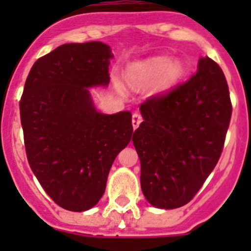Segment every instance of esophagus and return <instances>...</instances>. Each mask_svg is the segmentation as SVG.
Masks as SVG:
<instances>
[{
    "instance_id": "1",
    "label": "esophagus",
    "mask_w": 251,
    "mask_h": 251,
    "mask_svg": "<svg viewBox=\"0 0 251 251\" xmlns=\"http://www.w3.org/2000/svg\"><path fill=\"white\" fill-rule=\"evenodd\" d=\"M142 121H143V117H142L141 114H139V113H134L133 114V117H131V122H133L134 129H137Z\"/></svg>"
}]
</instances>
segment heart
I'll list each match as a JSON object with an SVG mask.
<instances>
[{"instance_id":"obj_1","label":"heart","mask_w":251,"mask_h":251,"mask_svg":"<svg viewBox=\"0 0 251 251\" xmlns=\"http://www.w3.org/2000/svg\"><path fill=\"white\" fill-rule=\"evenodd\" d=\"M183 75V68L179 62H172L169 57H156L142 65L137 73L130 74V82L134 84H147L161 78V87L176 84Z\"/></svg>"}]
</instances>
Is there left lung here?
<instances>
[{"instance_id": "left-lung-1", "label": "left lung", "mask_w": 251, "mask_h": 251, "mask_svg": "<svg viewBox=\"0 0 251 251\" xmlns=\"http://www.w3.org/2000/svg\"><path fill=\"white\" fill-rule=\"evenodd\" d=\"M145 121L134 131L141 186L157 208L185 206L218 164L232 116L224 73L208 57L186 82L141 104Z\"/></svg>"}]
</instances>
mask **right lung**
<instances>
[{
	"label": "right lung",
	"mask_w": 251,
	"mask_h": 251,
	"mask_svg": "<svg viewBox=\"0 0 251 251\" xmlns=\"http://www.w3.org/2000/svg\"><path fill=\"white\" fill-rule=\"evenodd\" d=\"M109 47L64 44L33 64L19 101L27 160L45 193L69 211L101 198L114 159L133 135L131 113L102 114L88 87L109 83Z\"/></svg>",
	"instance_id": "right-lung-1"
}]
</instances>
